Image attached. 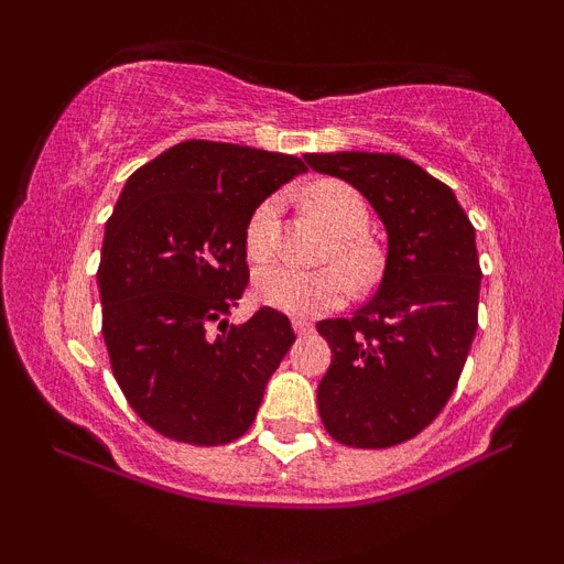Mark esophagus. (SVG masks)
<instances>
[{"mask_svg": "<svg viewBox=\"0 0 564 564\" xmlns=\"http://www.w3.org/2000/svg\"><path fill=\"white\" fill-rule=\"evenodd\" d=\"M291 326H294V332L300 334V336H304V334L313 332V326H310V323H307V321H302V318H294V321H291Z\"/></svg>", "mask_w": 564, "mask_h": 564, "instance_id": "obj_1", "label": "esophagus"}]
</instances>
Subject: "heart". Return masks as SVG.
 <instances>
[{
	"label": "heart",
	"mask_w": 564,
	"mask_h": 564,
	"mask_svg": "<svg viewBox=\"0 0 564 564\" xmlns=\"http://www.w3.org/2000/svg\"><path fill=\"white\" fill-rule=\"evenodd\" d=\"M304 204L334 232V246L328 257H336L360 283H366L377 270V257L364 238L368 228V206L364 196L352 185L339 183V180H321L304 191ZM278 209H281L278 198H264L246 223V254L254 262L268 260L275 251ZM346 271L339 264H332V268L307 273V270H296L291 264L270 262L257 270L254 294L262 304L281 310V313L318 315L339 307L352 294V278Z\"/></svg>",
	"instance_id": "b5f03b06"
}]
</instances>
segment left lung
Listing matches in <instances>:
<instances>
[{
    "instance_id": "obj_1",
    "label": "left lung",
    "mask_w": 564,
    "mask_h": 564,
    "mask_svg": "<svg viewBox=\"0 0 564 564\" xmlns=\"http://www.w3.org/2000/svg\"><path fill=\"white\" fill-rule=\"evenodd\" d=\"M345 180L387 228L377 294L352 318L321 321L332 366L318 384L321 422L349 448H390L426 430L456 390L477 332L475 228L445 183L394 153H307Z\"/></svg>"
}]
</instances>
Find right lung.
<instances>
[{"mask_svg":"<svg viewBox=\"0 0 564 564\" xmlns=\"http://www.w3.org/2000/svg\"><path fill=\"white\" fill-rule=\"evenodd\" d=\"M300 172L286 153L185 140L127 180L97 268L102 339L127 403L159 435L225 445L254 422L296 336L273 307L243 326L228 315L249 286L246 223Z\"/></svg>","mask_w":564,"mask_h":564,"instance_id":"1","label":"right lung"}]
</instances>
